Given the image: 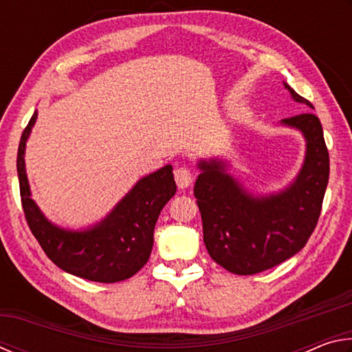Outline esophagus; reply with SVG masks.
I'll return each mask as SVG.
<instances>
[{
	"label": "esophagus",
	"instance_id": "obj_1",
	"mask_svg": "<svg viewBox=\"0 0 352 352\" xmlns=\"http://www.w3.org/2000/svg\"><path fill=\"white\" fill-rule=\"evenodd\" d=\"M175 182L178 188L184 189L192 183V175H190V172L186 168H178L175 170Z\"/></svg>",
	"mask_w": 352,
	"mask_h": 352
}]
</instances>
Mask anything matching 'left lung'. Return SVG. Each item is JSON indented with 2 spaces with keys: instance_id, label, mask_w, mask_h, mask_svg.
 <instances>
[{
  "instance_id": "left-lung-1",
  "label": "left lung",
  "mask_w": 352,
  "mask_h": 352,
  "mask_svg": "<svg viewBox=\"0 0 352 352\" xmlns=\"http://www.w3.org/2000/svg\"><path fill=\"white\" fill-rule=\"evenodd\" d=\"M296 102L312 104L285 83ZM283 124L301 130L306 160L296 180L276 195L253 197L223 163L201 162L194 195L204 222V242L211 258L236 275H254L292 258L306 245L317 226L329 180V152L323 127L314 113L285 118Z\"/></svg>"
}]
</instances>
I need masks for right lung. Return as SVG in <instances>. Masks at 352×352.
I'll return each mask as SVG.
<instances>
[{"mask_svg":"<svg viewBox=\"0 0 352 352\" xmlns=\"http://www.w3.org/2000/svg\"><path fill=\"white\" fill-rule=\"evenodd\" d=\"M37 111L23 130L16 172L21 205L35 239L62 270L88 281L118 283L133 276L148 261L153 247V228L177 186L172 166H164L136 183L102 222L85 231H68L47 222L31 199L25 168V147Z\"/></svg>","mask_w":352,"mask_h":352,"instance_id":"right-lung-1","label":"right lung"}]
</instances>
